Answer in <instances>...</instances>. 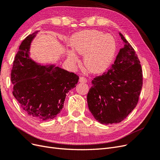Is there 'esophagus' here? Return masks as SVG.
<instances>
[{
  "instance_id": "34e87169",
  "label": "esophagus",
  "mask_w": 160,
  "mask_h": 160,
  "mask_svg": "<svg viewBox=\"0 0 160 160\" xmlns=\"http://www.w3.org/2000/svg\"><path fill=\"white\" fill-rule=\"evenodd\" d=\"M87 79L85 78V77H80V78H79V81L81 82V83H86L87 82Z\"/></svg>"
}]
</instances>
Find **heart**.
Returning a JSON list of instances; mask_svg holds the SVG:
<instances>
[{
    "label": "heart",
    "mask_w": 160,
    "mask_h": 160,
    "mask_svg": "<svg viewBox=\"0 0 160 160\" xmlns=\"http://www.w3.org/2000/svg\"><path fill=\"white\" fill-rule=\"evenodd\" d=\"M70 44L73 52L78 55H84L85 66L95 73L108 68L117 49L114 37L98 30H85L76 33L71 38ZM68 59L75 63L77 57L72 52H69Z\"/></svg>",
    "instance_id": "b5f03b06"
}]
</instances>
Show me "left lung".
Listing matches in <instances>:
<instances>
[{
	"label": "left lung",
	"instance_id": "obj_1",
	"mask_svg": "<svg viewBox=\"0 0 160 160\" xmlns=\"http://www.w3.org/2000/svg\"><path fill=\"white\" fill-rule=\"evenodd\" d=\"M124 43L114 63L92 80L87 99L95 119L102 124L122 122L137 105L143 85L142 67L135 52L122 33Z\"/></svg>",
	"mask_w": 160,
	"mask_h": 160
}]
</instances>
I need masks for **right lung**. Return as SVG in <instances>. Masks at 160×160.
I'll return each instance as SVG.
<instances>
[{
  "label": "right lung",
  "mask_w": 160,
  "mask_h": 160,
  "mask_svg": "<svg viewBox=\"0 0 160 160\" xmlns=\"http://www.w3.org/2000/svg\"><path fill=\"white\" fill-rule=\"evenodd\" d=\"M38 32L21 42L11 77L12 94L23 110L33 119L46 121L61 112L67 93L75 88L79 76L55 65H41L31 59V45Z\"/></svg>",
  "instance_id": "add662e5"
}]
</instances>
